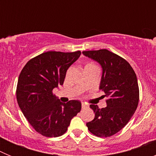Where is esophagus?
Segmentation results:
<instances>
[{
	"mask_svg": "<svg viewBox=\"0 0 156 156\" xmlns=\"http://www.w3.org/2000/svg\"><path fill=\"white\" fill-rule=\"evenodd\" d=\"M87 105L85 103H82V108H87Z\"/></svg>",
	"mask_w": 156,
	"mask_h": 156,
	"instance_id": "34e87169",
	"label": "esophagus"
}]
</instances>
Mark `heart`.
I'll return each mask as SVG.
<instances>
[{
    "label": "heart",
    "mask_w": 156,
    "mask_h": 156,
    "mask_svg": "<svg viewBox=\"0 0 156 156\" xmlns=\"http://www.w3.org/2000/svg\"><path fill=\"white\" fill-rule=\"evenodd\" d=\"M89 65H93V64H87V66H89Z\"/></svg>",
    "instance_id": "b5f03b06"
}]
</instances>
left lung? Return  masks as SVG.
I'll use <instances>...</instances> for the list:
<instances>
[{
    "label": "left lung",
    "mask_w": 156,
    "mask_h": 156,
    "mask_svg": "<svg viewBox=\"0 0 156 156\" xmlns=\"http://www.w3.org/2000/svg\"><path fill=\"white\" fill-rule=\"evenodd\" d=\"M82 53L97 62L102 69L99 90L108 98L105 108L90 105L94 119L86 125L95 136L110 137L126 126L137 109L139 101L137 76L125 59L106 49Z\"/></svg>",
    "instance_id": "obj_1"
}]
</instances>
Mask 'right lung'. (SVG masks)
I'll return each mask as SVG.
<instances>
[{"label":"right lung","mask_w":156,"mask_h":156,"mask_svg":"<svg viewBox=\"0 0 156 156\" xmlns=\"http://www.w3.org/2000/svg\"><path fill=\"white\" fill-rule=\"evenodd\" d=\"M81 52L48 51L32 58L18 80L16 98L19 108L36 131L45 137L64 134L71 119L81 110V102L60 101L52 93L62 85L66 71Z\"/></svg>","instance_id":"1"}]
</instances>
